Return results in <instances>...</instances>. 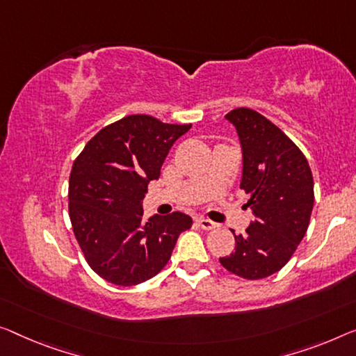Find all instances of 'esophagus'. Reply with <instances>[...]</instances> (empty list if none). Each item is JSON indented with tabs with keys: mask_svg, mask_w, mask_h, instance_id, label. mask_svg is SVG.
<instances>
[{
	"mask_svg": "<svg viewBox=\"0 0 356 356\" xmlns=\"http://www.w3.org/2000/svg\"><path fill=\"white\" fill-rule=\"evenodd\" d=\"M198 224L203 230H214V229H217V227H219V224H216V222H212L211 219H206V217H200Z\"/></svg>",
	"mask_w": 356,
	"mask_h": 356,
	"instance_id": "34e87169",
	"label": "esophagus"
}]
</instances>
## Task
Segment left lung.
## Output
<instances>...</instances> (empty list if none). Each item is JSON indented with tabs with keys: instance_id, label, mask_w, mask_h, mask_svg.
<instances>
[{
	"instance_id": "obj_1",
	"label": "left lung",
	"mask_w": 356,
	"mask_h": 356,
	"mask_svg": "<svg viewBox=\"0 0 356 356\" xmlns=\"http://www.w3.org/2000/svg\"><path fill=\"white\" fill-rule=\"evenodd\" d=\"M225 118L241 142L240 187L249 195L254 220L246 233L235 235V251L219 262L236 277L262 280L289 262L309 229L314 176L300 148L259 111L240 107Z\"/></svg>"
}]
</instances>
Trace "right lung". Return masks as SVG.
Here are the masks:
<instances>
[{
  "instance_id": "1",
  "label": "right lung",
  "mask_w": 356,
  "mask_h": 356,
  "mask_svg": "<svg viewBox=\"0 0 356 356\" xmlns=\"http://www.w3.org/2000/svg\"><path fill=\"white\" fill-rule=\"evenodd\" d=\"M190 127L124 116L102 127L73 163L68 214L84 259L100 278L118 286L150 280L192 227L182 212L142 219L148 184L160 177L169 148Z\"/></svg>"
}]
</instances>
